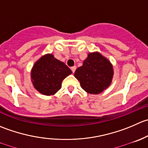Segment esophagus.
I'll return each mask as SVG.
<instances>
[{
  "instance_id": "esophagus-1",
  "label": "esophagus",
  "mask_w": 148,
  "mask_h": 148,
  "mask_svg": "<svg viewBox=\"0 0 148 148\" xmlns=\"http://www.w3.org/2000/svg\"><path fill=\"white\" fill-rule=\"evenodd\" d=\"M76 69H77V67L75 66H72L71 68V71H72V72L73 73H74L75 72V71H76Z\"/></svg>"
}]
</instances>
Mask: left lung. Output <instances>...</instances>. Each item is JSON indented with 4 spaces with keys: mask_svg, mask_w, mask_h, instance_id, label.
I'll list each match as a JSON object with an SVG mask.
<instances>
[{
    "mask_svg": "<svg viewBox=\"0 0 148 148\" xmlns=\"http://www.w3.org/2000/svg\"><path fill=\"white\" fill-rule=\"evenodd\" d=\"M114 69L110 61L100 53H90L82 66L77 69L74 77L81 87L90 94H99L112 82Z\"/></svg>",
    "mask_w": 148,
    "mask_h": 148,
    "instance_id": "left-lung-1",
    "label": "left lung"
}]
</instances>
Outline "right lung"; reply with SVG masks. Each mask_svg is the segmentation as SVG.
Listing matches in <instances>:
<instances>
[{
  "instance_id": "right-lung-1",
  "label": "right lung",
  "mask_w": 148,
  "mask_h": 148,
  "mask_svg": "<svg viewBox=\"0 0 148 148\" xmlns=\"http://www.w3.org/2000/svg\"><path fill=\"white\" fill-rule=\"evenodd\" d=\"M71 74L64 62L46 54L35 62L31 71L33 86L41 94L53 95L61 87L63 80Z\"/></svg>"
}]
</instances>
